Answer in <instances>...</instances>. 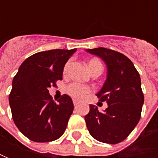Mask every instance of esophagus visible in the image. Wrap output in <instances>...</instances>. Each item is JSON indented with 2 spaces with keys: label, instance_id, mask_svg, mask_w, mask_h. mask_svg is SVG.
<instances>
[{
  "label": "esophagus",
  "instance_id": "obj_1",
  "mask_svg": "<svg viewBox=\"0 0 158 158\" xmlns=\"http://www.w3.org/2000/svg\"><path fill=\"white\" fill-rule=\"evenodd\" d=\"M73 102H74V106H75V107H76V106H78V102H77V101L74 100Z\"/></svg>",
  "mask_w": 158,
  "mask_h": 158
}]
</instances>
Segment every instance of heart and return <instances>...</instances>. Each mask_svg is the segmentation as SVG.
<instances>
[{
	"label": "heart",
	"instance_id": "1",
	"mask_svg": "<svg viewBox=\"0 0 158 158\" xmlns=\"http://www.w3.org/2000/svg\"><path fill=\"white\" fill-rule=\"evenodd\" d=\"M69 62L66 63L64 67V74H66L68 72V69L69 68ZM89 69L91 73H94L96 71H99L102 73L103 71V64L101 63L100 60H97V59H91L88 63ZM67 93L71 96L73 98L76 99H83L85 98L89 94H90L91 92V88L86 86V85H82L78 82H72L66 89Z\"/></svg>",
	"mask_w": 158,
	"mask_h": 158
}]
</instances>
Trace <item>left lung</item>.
<instances>
[{
	"instance_id": "8db88e82",
	"label": "left lung",
	"mask_w": 158,
	"mask_h": 158,
	"mask_svg": "<svg viewBox=\"0 0 158 158\" xmlns=\"http://www.w3.org/2000/svg\"><path fill=\"white\" fill-rule=\"evenodd\" d=\"M87 51L106 63L107 79L97 97L108 106L105 112H99L90 105L84 118L86 126L96 140L117 144L130 135L141 118L144 102L141 77L133 62L120 52L105 47Z\"/></svg>"
}]
</instances>
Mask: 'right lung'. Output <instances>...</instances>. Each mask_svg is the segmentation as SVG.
<instances>
[{"instance_id":"1","label":"right lung","mask_w":158,"mask_h":158,"mask_svg":"<svg viewBox=\"0 0 158 158\" xmlns=\"http://www.w3.org/2000/svg\"><path fill=\"white\" fill-rule=\"evenodd\" d=\"M76 49H53L27 58L13 79L9 94L12 118L22 134L36 143L61 136L74 111L69 96L54 102L49 88L62 80L64 66Z\"/></svg>"}]
</instances>
